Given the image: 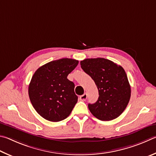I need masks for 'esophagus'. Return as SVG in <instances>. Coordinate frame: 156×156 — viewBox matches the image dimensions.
Masks as SVG:
<instances>
[{
    "label": "esophagus",
    "instance_id": "esophagus-1",
    "mask_svg": "<svg viewBox=\"0 0 156 156\" xmlns=\"http://www.w3.org/2000/svg\"><path fill=\"white\" fill-rule=\"evenodd\" d=\"M80 99L81 101H86L87 99V94L86 93H84L83 95H81L80 96Z\"/></svg>",
    "mask_w": 156,
    "mask_h": 156
}]
</instances>
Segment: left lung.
Returning a JSON list of instances; mask_svg holds the SVG:
<instances>
[{"mask_svg": "<svg viewBox=\"0 0 156 156\" xmlns=\"http://www.w3.org/2000/svg\"><path fill=\"white\" fill-rule=\"evenodd\" d=\"M80 64L99 91L97 102L88 104L92 115L103 121L116 119L125 110L131 97V87L123 68L99 57L85 59Z\"/></svg>", "mask_w": 156, "mask_h": 156, "instance_id": "obj_1", "label": "left lung"}]
</instances>
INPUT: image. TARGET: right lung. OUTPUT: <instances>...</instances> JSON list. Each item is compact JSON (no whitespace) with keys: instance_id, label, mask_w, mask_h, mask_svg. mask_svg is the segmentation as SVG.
<instances>
[{"instance_id":"add662e5","label":"right lung","mask_w":156,"mask_h":156,"mask_svg":"<svg viewBox=\"0 0 156 156\" xmlns=\"http://www.w3.org/2000/svg\"><path fill=\"white\" fill-rule=\"evenodd\" d=\"M76 59L63 58L42 66L35 71L29 86L32 105L44 119L58 122L70 115L77 102L75 84L67 79L77 66Z\"/></svg>"}]
</instances>
